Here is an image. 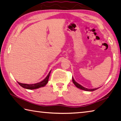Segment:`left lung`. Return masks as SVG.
Instances as JSON below:
<instances>
[{
  "instance_id": "left-lung-1",
  "label": "left lung",
  "mask_w": 121,
  "mask_h": 121,
  "mask_svg": "<svg viewBox=\"0 0 121 121\" xmlns=\"http://www.w3.org/2000/svg\"><path fill=\"white\" fill-rule=\"evenodd\" d=\"M72 82H73V83H74V85L76 86L79 89H81L82 90H84V91H95V90L98 89V88H95V89H88V88H85L82 87V85H80V84H79V83H78L77 82H76L75 81H74V79L72 78Z\"/></svg>"
}]
</instances>
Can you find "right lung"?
Instances as JSON below:
<instances>
[{"instance_id": "right-lung-1", "label": "right lung", "mask_w": 121, "mask_h": 121, "mask_svg": "<svg viewBox=\"0 0 121 121\" xmlns=\"http://www.w3.org/2000/svg\"><path fill=\"white\" fill-rule=\"evenodd\" d=\"M50 72H51V71H50L49 74H48V76H47V77H46L44 79L43 81H42V82H39L38 83H34V84H25V83H22L18 82V83L21 86L23 87L24 88H26L28 89H35L39 88H40L42 87H44L47 85V83L48 82Z\"/></svg>"}]
</instances>
